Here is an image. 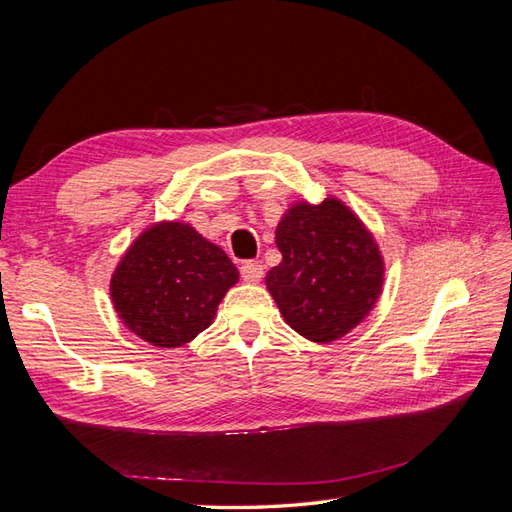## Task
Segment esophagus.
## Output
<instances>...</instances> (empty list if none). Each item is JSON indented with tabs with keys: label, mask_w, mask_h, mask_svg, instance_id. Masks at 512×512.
I'll use <instances>...</instances> for the list:
<instances>
[{
	"label": "esophagus",
	"mask_w": 512,
	"mask_h": 512,
	"mask_svg": "<svg viewBox=\"0 0 512 512\" xmlns=\"http://www.w3.org/2000/svg\"><path fill=\"white\" fill-rule=\"evenodd\" d=\"M262 273H265V267H262L258 260H247V262H243V265H241V277H243L245 282H250V284L260 282Z\"/></svg>",
	"instance_id": "esophagus-1"
}]
</instances>
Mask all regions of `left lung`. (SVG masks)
<instances>
[{
	"label": "left lung",
	"mask_w": 512,
	"mask_h": 512,
	"mask_svg": "<svg viewBox=\"0 0 512 512\" xmlns=\"http://www.w3.org/2000/svg\"><path fill=\"white\" fill-rule=\"evenodd\" d=\"M282 262L267 288L299 335L329 344L350 333L380 297L384 262L363 222L337 198L292 205L275 230Z\"/></svg>",
	"instance_id": "obj_1"
}]
</instances>
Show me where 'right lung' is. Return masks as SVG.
<instances>
[{
	"label": "right lung",
	"instance_id": "add662e5",
	"mask_svg": "<svg viewBox=\"0 0 512 512\" xmlns=\"http://www.w3.org/2000/svg\"><path fill=\"white\" fill-rule=\"evenodd\" d=\"M239 271L222 247L183 222L147 228L123 254L111 299L126 327L151 346L179 348L205 331Z\"/></svg>",
	"mask_w": 512,
	"mask_h": 512
}]
</instances>
